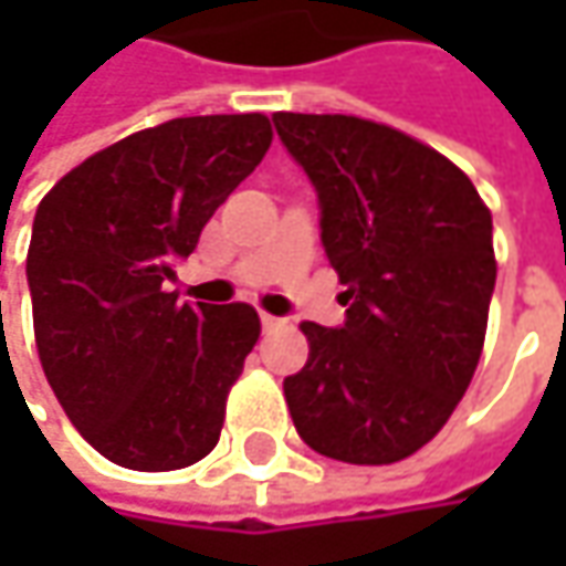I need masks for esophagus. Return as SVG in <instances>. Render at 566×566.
Returning <instances> with one entry per match:
<instances>
[{
    "label": "esophagus",
    "instance_id": "obj_1",
    "mask_svg": "<svg viewBox=\"0 0 566 566\" xmlns=\"http://www.w3.org/2000/svg\"><path fill=\"white\" fill-rule=\"evenodd\" d=\"M286 321L283 317H276V315H261V327L264 331H276V327H283Z\"/></svg>",
    "mask_w": 566,
    "mask_h": 566
}]
</instances>
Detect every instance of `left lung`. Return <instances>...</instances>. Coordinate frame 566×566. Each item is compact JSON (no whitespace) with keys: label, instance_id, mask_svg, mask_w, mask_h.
<instances>
[{"label":"left lung","instance_id":"left-lung-1","mask_svg":"<svg viewBox=\"0 0 566 566\" xmlns=\"http://www.w3.org/2000/svg\"><path fill=\"white\" fill-rule=\"evenodd\" d=\"M312 179L346 321H302L308 361L283 380L305 444L343 463L412 457L463 400L494 293L491 210L434 147L359 116L273 113Z\"/></svg>","mask_w":566,"mask_h":566}]
</instances>
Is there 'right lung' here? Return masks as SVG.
Segmentation results:
<instances>
[{"instance_id":"1","label":"right lung","mask_w":566,"mask_h":566,"mask_svg":"<svg viewBox=\"0 0 566 566\" xmlns=\"http://www.w3.org/2000/svg\"><path fill=\"white\" fill-rule=\"evenodd\" d=\"M271 142L261 113L169 119L87 157L36 207L40 365L84 441L119 467H191L220 441L261 321L245 302H179L166 283Z\"/></svg>"}]
</instances>
